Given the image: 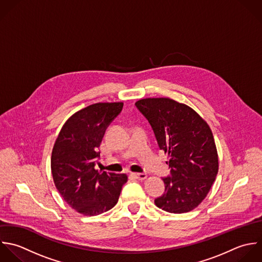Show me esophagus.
<instances>
[{"label":"esophagus","instance_id":"obj_1","mask_svg":"<svg viewBox=\"0 0 262 262\" xmlns=\"http://www.w3.org/2000/svg\"><path fill=\"white\" fill-rule=\"evenodd\" d=\"M132 176H133L134 178H136V179L140 180V181H144V180H146V179H147V174H146V173H144V172H141V173L133 172V173H132Z\"/></svg>","mask_w":262,"mask_h":262}]
</instances>
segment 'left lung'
<instances>
[{"label": "left lung", "mask_w": 262, "mask_h": 262, "mask_svg": "<svg viewBox=\"0 0 262 262\" xmlns=\"http://www.w3.org/2000/svg\"><path fill=\"white\" fill-rule=\"evenodd\" d=\"M136 107L149 121L160 150L168 153L170 174L165 192L155 199L170 213L189 212L207 196L219 171L212 132L191 107L169 98H148ZM167 163V162H166Z\"/></svg>", "instance_id": "8db88e82"}]
</instances>
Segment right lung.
Returning a JSON list of instances; mask_svg holds the SVG:
<instances>
[{"label":"right lung","instance_id":"right-lung-1","mask_svg":"<svg viewBox=\"0 0 262 262\" xmlns=\"http://www.w3.org/2000/svg\"><path fill=\"white\" fill-rule=\"evenodd\" d=\"M123 103H96L74 113L55 142L51 169L55 186L65 202L83 215H98L118 201L124 173L98 171L99 147L109 124Z\"/></svg>","mask_w":262,"mask_h":262}]
</instances>
